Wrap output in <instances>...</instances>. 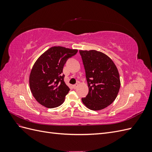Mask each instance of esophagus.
<instances>
[{"mask_svg": "<svg viewBox=\"0 0 152 152\" xmlns=\"http://www.w3.org/2000/svg\"><path fill=\"white\" fill-rule=\"evenodd\" d=\"M78 86H79V83H76L75 85H73V88H74L75 89H76L77 88V87H78Z\"/></svg>", "mask_w": 152, "mask_h": 152, "instance_id": "1", "label": "esophagus"}]
</instances>
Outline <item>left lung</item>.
<instances>
[{"label": "left lung", "instance_id": "left-lung-1", "mask_svg": "<svg viewBox=\"0 0 152 152\" xmlns=\"http://www.w3.org/2000/svg\"><path fill=\"white\" fill-rule=\"evenodd\" d=\"M82 56L89 93L82 102L91 110L107 107L116 99L121 87L116 65L107 54L96 50H82Z\"/></svg>", "mask_w": 152, "mask_h": 152}]
</instances>
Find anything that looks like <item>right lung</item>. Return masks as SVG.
<instances>
[{
    "mask_svg": "<svg viewBox=\"0 0 152 152\" xmlns=\"http://www.w3.org/2000/svg\"><path fill=\"white\" fill-rule=\"evenodd\" d=\"M77 51V49L54 46L37 59L30 72L29 84L32 95L41 105L53 108L64 102L70 88L64 82L63 68L67 59Z\"/></svg>",
    "mask_w": 152,
    "mask_h": 152,
    "instance_id": "1",
    "label": "right lung"
}]
</instances>
